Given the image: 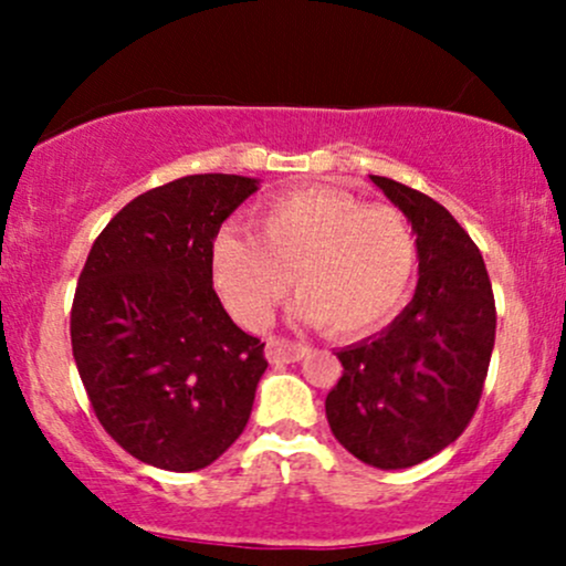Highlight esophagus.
<instances>
[{"instance_id": "esophagus-1", "label": "esophagus", "mask_w": 566, "mask_h": 566, "mask_svg": "<svg viewBox=\"0 0 566 566\" xmlns=\"http://www.w3.org/2000/svg\"><path fill=\"white\" fill-rule=\"evenodd\" d=\"M308 354V346L305 343L284 340V337H271L269 346H265V356L274 365H292V361H301L303 356Z\"/></svg>"}]
</instances>
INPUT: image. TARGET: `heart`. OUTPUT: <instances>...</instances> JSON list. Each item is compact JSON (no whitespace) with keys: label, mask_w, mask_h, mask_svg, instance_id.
<instances>
[{"label":"heart","mask_w":566,"mask_h":566,"mask_svg":"<svg viewBox=\"0 0 566 566\" xmlns=\"http://www.w3.org/2000/svg\"><path fill=\"white\" fill-rule=\"evenodd\" d=\"M261 237L223 226L212 239V279L229 311L263 329L297 282V316L335 335L388 322L412 287L418 244L394 207L311 186L263 201Z\"/></svg>","instance_id":"heart-1"}]
</instances>
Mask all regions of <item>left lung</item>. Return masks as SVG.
<instances>
[{"instance_id":"left-lung-1","label":"left lung","mask_w":566,"mask_h":566,"mask_svg":"<svg viewBox=\"0 0 566 566\" xmlns=\"http://www.w3.org/2000/svg\"><path fill=\"white\" fill-rule=\"evenodd\" d=\"M369 180L412 223L420 279L386 329L337 350L343 378L324 409L354 458L396 471L433 458L471 423L495 346V297L482 252L439 201Z\"/></svg>"}]
</instances>
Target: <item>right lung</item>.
<instances>
[{"label": "right lung", "instance_id": "add662e5", "mask_svg": "<svg viewBox=\"0 0 566 566\" xmlns=\"http://www.w3.org/2000/svg\"><path fill=\"white\" fill-rule=\"evenodd\" d=\"M261 180L186 175L122 207L84 263L71 348L101 426L140 463L199 471L250 420L265 361L212 290V239Z\"/></svg>", "mask_w": 566, "mask_h": 566}]
</instances>
